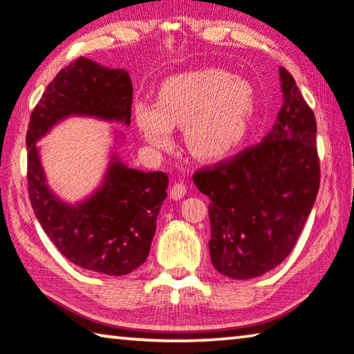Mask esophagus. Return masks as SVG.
<instances>
[{
  "instance_id": "esophagus-1",
  "label": "esophagus",
  "mask_w": 354,
  "mask_h": 354,
  "mask_svg": "<svg viewBox=\"0 0 354 354\" xmlns=\"http://www.w3.org/2000/svg\"><path fill=\"white\" fill-rule=\"evenodd\" d=\"M187 194V187L183 183H175L170 189V198L171 200H181L184 195Z\"/></svg>"
}]
</instances>
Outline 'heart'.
<instances>
[{
	"label": "heart",
	"instance_id": "1",
	"mask_svg": "<svg viewBox=\"0 0 354 354\" xmlns=\"http://www.w3.org/2000/svg\"><path fill=\"white\" fill-rule=\"evenodd\" d=\"M255 111L254 86L221 69L168 77L157 89V105H133L136 124L151 147L168 151L173 127H184L187 149L203 162L232 156L248 138Z\"/></svg>",
	"mask_w": 354,
	"mask_h": 354
}]
</instances>
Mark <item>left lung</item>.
Returning a JSON list of instances; mask_svg holds the SVG:
<instances>
[{
	"instance_id": "left-lung-1",
	"label": "left lung",
	"mask_w": 354,
	"mask_h": 354,
	"mask_svg": "<svg viewBox=\"0 0 354 354\" xmlns=\"http://www.w3.org/2000/svg\"><path fill=\"white\" fill-rule=\"evenodd\" d=\"M283 104L257 147L200 170L209 197L211 263L230 279L260 277L293 250L319 189L317 121L295 78L279 67Z\"/></svg>"
}]
</instances>
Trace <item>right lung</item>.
Returning <instances> with one entry per match:
<instances>
[{
	"mask_svg": "<svg viewBox=\"0 0 354 354\" xmlns=\"http://www.w3.org/2000/svg\"><path fill=\"white\" fill-rule=\"evenodd\" d=\"M131 110L132 82L127 71L78 58L47 86L26 132L28 194L39 223L67 260L106 276H126L147 261L168 176L129 168L113 153L100 186L72 205L48 187L36 143L69 116L129 126Z\"/></svg>",
	"mask_w": 354,
	"mask_h": 354,
	"instance_id": "right-lung-1",
	"label": "right lung"
}]
</instances>
